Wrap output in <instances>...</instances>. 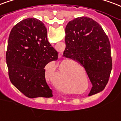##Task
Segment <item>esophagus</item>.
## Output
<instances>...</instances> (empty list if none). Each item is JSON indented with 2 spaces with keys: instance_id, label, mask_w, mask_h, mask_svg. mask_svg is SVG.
<instances>
[{
  "instance_id": "1",
  "label": "esophagus",
  "mask_w": 121,
  "mask_h": 121,
  "mask_svg": "<svg viewBox=\"0 0 121 121\" xmlns=\"http://www.w3.org/2000/svg\"><path fill=\"white\" fill-rule=\"evenodd\" d=\"M60 57H61V56H60Z\"/></svg>"
}]
</instances>
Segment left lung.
Wrapping results in <instances>:
<instances>
[{
	"label": "left lung",
	"mask_w": 121,
	"mask_h": 121,
	"mask_svg": "<svg viewBox=\"0 0 121 121\" xmlns=\"http://www.w3.org/2000/svg\"><path fill=\"white\" fill-rule=\"evenodd\" d=\"M63 56L85 68L92 85L89 95L104 90L112 69L110 43L102 27L87 17L70 21L65 28Z\"/></svg>",
	"instance_id": "obj_1"
}]
</instances>
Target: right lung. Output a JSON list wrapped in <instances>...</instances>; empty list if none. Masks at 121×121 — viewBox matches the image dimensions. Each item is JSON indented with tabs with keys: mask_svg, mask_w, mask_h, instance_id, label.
I'll return each instance as SVG.
<instances>
[{
	"mask_svg": "<svg viewBox=\"0 0 121 121\" xmlns=\"http://www.w3.org/2000/svg\"><path fill=\"white\" fill-rule=\"evenodd\" d=\"M47 35L43 23L33 18L18 22L9 36L6 60L9 79L29 98L52 96L44 68L58 55Z\"/></svg>",
	"mask_w": 121,
	"mask_h": 121,
	"instance_id": "add662e5",
	"label": "right lung"
}]
</instances>
